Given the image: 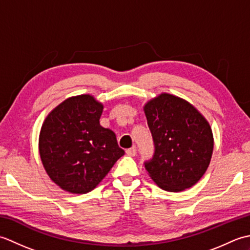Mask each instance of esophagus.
<instances>
[{"instance_id": "1", "label": "esophagus", "mask_w": 250, "mask_h": 250, "mask_svg": "<svg viewBox=\"0 0 250 250\" xmlns=\"http://www.w3.org/2000/svg\"><path fill=\"white\" fill-rule=\"evenodd\" d=\"M125 152H126V155H128V156L134 157V156L136 155L137 150H136V148H135V147H131V148H129V149H126V150H125Z\"/></svg>"}]
</instances>
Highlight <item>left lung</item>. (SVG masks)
I'll list each match as a JSON object with an SVG mask.
<instances>
[{"mask_svg":"<svg viewBox=\"0 0 250 250\" xmlns=\"http://www.w3.org/2000/svg\"><path fill=\"white\" fill-rule=\"evenodd\" d=\"M155 151L144 166L163 190L178 192L203 176L213 155L208 122L187 101L162 93L144 107Z\"/></svg>","mask_w":250,"mask_h":250,"instance_id":"left-lung-1","label":"left lung"}]
</instances>
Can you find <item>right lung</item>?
Listing matches in <instances>:
<instances>
[{"mask_svg":"<svg viewBox=\"0 0 250 250\" xmlns=\"http://www.w3.org/2000/svg\"><path fill=\"white\" fill-rule=\"evenodd\" d=\"M103 105L89 94L65 100L42 125L40 155L47 174L72 193L97 187L125 155L116 134L100 125Z\"/></svg>","mask_w":250,"mask_h":250,"instance_id":"add662e5","label":"right lung"}]
</instances>
